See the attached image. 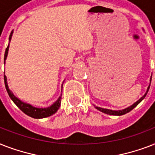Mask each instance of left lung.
<instances>
[{
    "instance_id": "8db88e82",
    "label": "left lung",
    "mask_w": 155,
    "mask_h": 155,
    "mask_svg": "<svg viewBox=\"0 0 155 155\" xmlns=\"http://www.w3.org/2000/svg\"><path fill=\"white\" fill-rule=\"evenodd\" d=\"M150 83H151V78H150V84L149 86H148V87H147V92H146V93L144 94V96H142L141 98H140L138 101H137L135 102V103H134L131 106H130V107H128V108H124V109H121V110H111V109H108V108H101V107H97V106H95V108H97V109H98L99 111H101V112H102V113H106V114H108V115H113V116H121V115H124V114H125V113H129V112H130V111L132 110V109H134V108L136 107V106L138 104L140 103V102L142 101V100L144 99L145 97H146V96H147V92H148V91H149V88H150Z\"/></svg>"
}]
</instances>
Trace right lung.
I'll return each instance as SVG.
<instances>
[{
    "label": "right lung",
    "mask_w": 155,
    "mask_h": 155,
    "mask_svg": "<svg viewBox=\"0 0 155 155\" xmlns=\"http://www.w3.org/2000/svg\"><path fill=\"white\" fill-rule=\"evenodd\" d=\"M13 34V32L12 31L10 35H9V38H8L9 42H10L11 41ZM8 48H9V44L8 45V47H7V48H6L5 50V52L4 63H5V60L6 58H7V55H8ZM4 80H5V85L6 91H7L8 96H9V97L11 98V100L13 101V103L15 104L16 105L18 106V108H20L23 113H25L26 115L30 116L31 117L35 118V119H41V118L47 117H50V116L54 114V113L58 111L59 107H60L61 99H62V98H61V96H62V94L59 96L58 100H57L54 103L52 104L50 107H47V108H37V107H34V106H32L31 104H30L21 101L20 99H18V97H15V95L13 94V92L8 88V83H7V78H6L5 75H4ZM62 87H63V85H62ZM62 89H63V88H62Z\"/></svg>",
    "instance_id": "add662e5"
}]
</instances>
